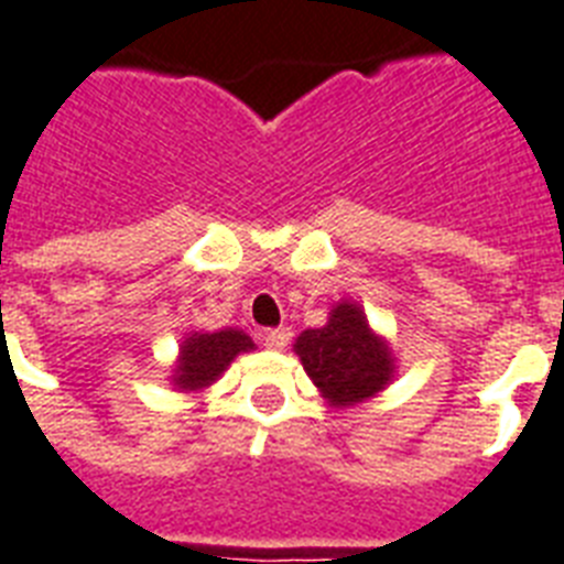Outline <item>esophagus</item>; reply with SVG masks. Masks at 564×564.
Masks as SVG:
<instances>
[{
  "label": "esophagus",
  "instance_id": "esophagus-1",
  "mask_svg": "<svg viewBox=\"0 0 564 564\" xmlns=\"http://www.w3.org/2000/svg\"><path fill=\"white\" fill-rule=\"evenodd\" d=\"M290 327H274V330H265L263 334V345L265 348H272V351H281L290 345Z\"/></svg>",
  "mask_w": 564,
  "mask_h": 564
}]
</instances>
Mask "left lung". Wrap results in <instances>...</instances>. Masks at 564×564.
I'll list each match as a JSON object with an SVG mask.
<instances>
[{
	"mask_svg": "<svg viewBox=\"0 0 564 564\" xmlns=\"http://www.w3.org/2000/svg\"><path fill=\"white\" fill-rule=\"evenodd\" d=\"M295 354L330 406L375 398L394 377L389 345L371 330L360 304L351 301H339L325 327L304 330L295 339Z\"/></svg>",
	"mask_w": 564,
	"mask_h": 564,
	"instance_id": "left-lung-1",
	"label": "left lung"
}]
</instances>
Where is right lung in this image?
Instances as JSON below:
<instances>
[{"label":"right lung","mask_w":564,"mask_h":564,"mask_svg":"<svg viewBox=\"0 0 564 564\" xmlns=\"http://www.w3.org/2000/svg\"><path fill=\"white\" fill-rule=\"evenodd\" d=\"M251 336L234 327L216 330V334H189L181 345L178 366L172 375V383L181 392H198L213 380H219L221 371L228 369L230 360L242 351H251Z\"/></svg>","instance_id":"1"}]
</instances>
